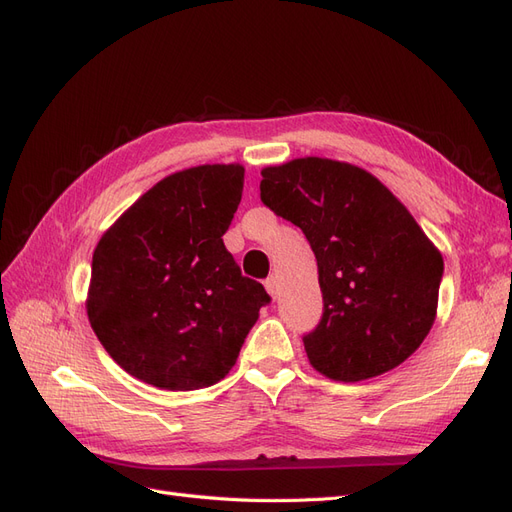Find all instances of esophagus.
<instances>
[{
  "instance_id": "1",
  "label": "esophagus",
  "mask_w": 512,
  "mask_h": 512,
  "mask_svg": "<svg viewBox=\"0 0 512 512\" xmlns=\"http://www.w3.org/2000/svg\"><path fill=\"white\" fill-rule=\"evenodd\" d=\"M265 288H267V292L271 294V297H273V299L277 297V277H275V275L267 277V282H265Z\"/></svg>"
}]
</instances>
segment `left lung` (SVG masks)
<instances>
[{
    "mask_svg": "<svg viewBox=\"0 0 512 512\" xmlns=\"http://www.w3.org/2000/svg\"><path fill=\"white\" fill-rule=\"evenodd\" d=\"M260 175L262 203L303 230L318 260L324 312L303 337L309 365L361 382L404 363L436 320L438 247L365 168L309 156Z\"/></svg>",
    "mask_w": 512,
    "mask_h": 512,
    "instance_id": "left-lung-1",
    "label": "left lung"
}]
</instances>
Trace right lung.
<instances>
[{
	"mask_svg": "<svg viewBox=\"0 0 512 512\" xmlns=\"http://www.w3.org/2000/svg\"><path fill=\"white\" fill-rule=\"evenodd\" d=\"M241 164L179 170L119 215L94 250L87 316L130 376L166 391L220 382L271 297L224 247Z\"/></svg>",
	"mask_w": 512,
	"mask_h": 512,
	"instance_id": "obj_1",
	"label": "right lung"
}]
</instances>
